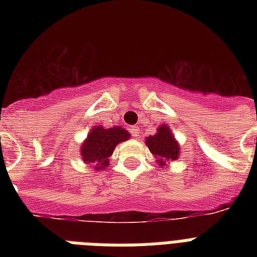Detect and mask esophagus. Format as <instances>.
Masks as SVG:
<instances>
[{"label": "esophagus", "instance_id": "1", "mask_svg": "<svg viewBox=\"0 0 257 257\" xmlns=\"http://www.w3.org/2000/svg\"><path fill=\"white\" fill-rule=\"evenodd\" d=\"M129 131H131V135H132L133 137L140 136V128H139V126H131Z\"/></svg>", "mask_w": 257, "mask_h": 257}]
</instances>
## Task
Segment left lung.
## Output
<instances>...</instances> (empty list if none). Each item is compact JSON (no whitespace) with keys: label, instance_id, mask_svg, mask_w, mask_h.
I'll return each mask as SVG.
<instances>
[{"label":"left lung","instance_id":"1","mask_svg":"<svg viewBox=\"0 0 257 257\" xmlns=\"http://www.w3.org/2000/svg\"><path fill=\"white\" fill-rule=\"evenodd\" d=\"M145 144L149 148L157 164L167 168V163L179 159L180 144L172 135V131L168 124L160 125L156 131V135L148 136L145 139Z\"/></svg>","mask_w":257,"mask_h":257}]
</instances>
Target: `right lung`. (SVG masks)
<instances>
[{
  "label": "right lung",
  "mask_w": 257,
  "mask_h": 257,
  "mask_svg": "<svg viewBox=\"0 0 257 257\" xmlns=\"http://www.w3.org/2000/svg\"><path fill=\"white\" fill-rule=\"evenodd\" d=\"M128 139H131V135L126 129L121 126H92L80 148L81 159L85 164L94 168V171H104L109 165V159L113 155L114 148Z\"/></svg>",
  "instance_id": "obj_1"
}]
</instances>
